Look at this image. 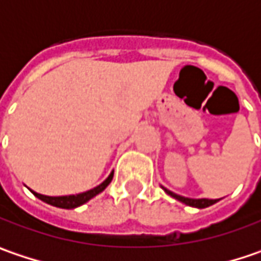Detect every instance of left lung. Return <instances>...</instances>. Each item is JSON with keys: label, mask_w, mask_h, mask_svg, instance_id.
I'll list each match as a JSON object with an SVG mask.
<instances>
[{"label": "left lung", "mask_w": 261, "mask_h": 261, "mask_svg": "<svg viewBox=\"0 0 261 261\" xmlns=\"http://www.w3.org/2000/svg\"><path fill=\"white\" fill-rule=\"evenodd\" d=\"M165 192L168 195L172 196V197H175L179 202H182V203H186L189 206H195V208H206V206L214 205L215 202H218V199H189V197H184V196L175 195V193H172V192H169L166 189H165Z\"/></svg>", "instance_id": "1"}]
</instances>
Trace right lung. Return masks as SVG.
<instances>
[{"mask_svg": "<svg viewBox=\"0 0 261 261\" xmlns=\"http://www.w3.org/2000/svg\"><path fill=\"white\" fill-rule=\"evenodd\" d=\"M113 175H114V174L111 172V174H110V177L107 178L102 184H99L98 187H95V189H92V190H89V192L80 193V195L58 196V197H51V196L40 195V193H35V192H32V193L37 196L38 199H41L43 202L50 203V205H53V206H58V208H65V210H72V208H77V206L83 205V203H86L87 200H90L93 196L99 195L102 190H105V187H107V186L111 182Z\"/></svg>", "mask_w": 261, "mask_h": 261, "instance_id": "right-lung-1", "label": "right lung"}]
</instances>
